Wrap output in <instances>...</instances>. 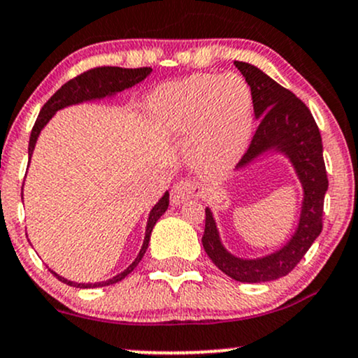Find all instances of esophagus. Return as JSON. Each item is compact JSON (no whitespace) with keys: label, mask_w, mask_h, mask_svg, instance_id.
Returning <instances> with one entry per match:
<instances>
[{"label":"esophagus","mask_w":358,"mask_h":358,"mask_svg":"<svg viewBox=\"0 0 358 358\" xmlns=\"http://www.w3.org/2000/svg\"><path fill=\"white\" fill-rule=\"evenodd\" d=\"M202 195V188L196 183L188 182V180H180L178 183L173 185L171 188V203L182 205L187 202L188 199H196Z\"/></svg>","instance_id":"esophagus-1"}]
</instances>
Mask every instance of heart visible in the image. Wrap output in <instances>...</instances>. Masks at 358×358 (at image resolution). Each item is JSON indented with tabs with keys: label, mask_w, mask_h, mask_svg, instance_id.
I'll return each instance as SVG.
<instances>
[{
	"label": "heart",
	"mask_w": 358,
	"mask_h": 358,
	"mask_svg": "<svg viewBox=\"0 0 358 358\" xmlns=\"http://www.w3.org/2000/svg\"><path fill=\"white\" fill-rule=\"evenodd\" d=\"M148 110L162 131L192 136L196 173L217 176L239 162L252 134V96L237 73L195 76L155 90Z\"/></svg>",
	"instance_id": "obj_1"
}]
</instances>
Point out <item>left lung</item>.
I'll return each instance as SVG.
<instances>
[{
  "mask_svg": "<svg viewBox=\"0 0 358 358\" xmlns=\"http://www.w3.org/2000/svg\"><path fill=\"white\" fill-rule=\"evenodd\" d=\"M234 64L249 84L254 116L259 119L256 134L249 150L241 158L237 170L250 165L269 151L285 155L303 187L301 213L296 231L281 249L264 257L242 259L224 248L215 219L207 207L202 244L213 264L229 278L241 282L274 281L296 268L323 229V202L328 178L322 136L310 109L291 90L279 85L254 65L245 62Z\"/></svg>",
  "mask_w": 358,
  "mask_h": 358,
  "instance_id": "1",
  "label": "left lung"
}]
</instances>
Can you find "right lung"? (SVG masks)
I'll use <instances>...</instances> for the list:
<instances>
[{
    "instance_id": "add662e5",
    "label": "right lung",
    "mask_w": 358,
    "mask_h": 358,
    "mask_svg": "<svg viewBox=\"0 0 358 358\" xmlns=\"http://www.w3.org/2000/svg\"><path fill=\"white\" fill-rule=\"evenodd\" d=\"M151 73L150 67H141V69H121V67H96L90 69V71L80 73L77 76L76 79L69 80L67 84H64L62 87L57 90L55 94L45 102V106L40 110L38 117H36L34 129H31L30 134V143H28V156L31 158L34 155L36 139H38L40 133L47 122L53 117V114L57 110L69 108V106L73 104H80V102H87V101H97V99H104V97H113L116 96L117 92L121 90L133 87V85L139 84L141 80H145L148 76ZM168 203H170V193L165 192V195L158 200V203L151 208L150 217H148V224H146V234H145V241H143L141 250H139L138 257L131 262L127 268L119 273L117 276L108 279V281H99V282H76L71 281V279H65L55 274L57 279H60L62 282L65 285L73 286V287H102V286H109V285H116V282L124 279L127 274L131 273L136 266L139 264L143 256H145L148 244H150V237H151V231H153L155 224L158 222L159 217L166 212Z\"/></svg>"
}]
</instances>
